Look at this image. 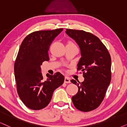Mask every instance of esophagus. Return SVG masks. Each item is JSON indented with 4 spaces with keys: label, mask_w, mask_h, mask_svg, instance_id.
Returning <instances> with one entry per match:
<instances>
[{
    "label": "esophagus",
    "mask_w": 127,
    "mask_h": 127,
    "mask_svg": "<svg viewBox=\"0 0 127 127\" xmlns=\"http://www.w3.org/2000/svg\"><path fill=\"white\" fill-rule=\"evenodd\" d=\"M71 81H70V78L67 77H65L64 78V83H70Z\"/></svg>",
    "instance_id": "esophagus-1"
}]
</instances>
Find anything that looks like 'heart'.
I'll list each match as a JSON object with an SVG mask.
<instances>
[{
    "label": "heart",
    "mask_w": 127,
    "mask_h": 127,
    "mask_svg": "<svg viewBox=\"0 0 127 127\" xmlns=\"http://www.w3.org/2000/svg\"><path fill=\"white\" fill-rule=\"evenodd\" d=\"M68 44H73V43H70V42H69V43H68Z\"/></svg>",
    "instance_id": "b5f03b06"
}]
</instances>
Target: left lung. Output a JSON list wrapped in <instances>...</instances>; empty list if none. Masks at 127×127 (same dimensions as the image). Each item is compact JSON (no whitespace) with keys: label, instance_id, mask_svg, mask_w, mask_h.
<instances>
[{"label":"left lung","instance_id":"left-lung-1","mask_svg":"<svg viewBox=\"0 0 127 127\" xmlns=\"http://www.w3.org/2000/svg\"><path fill=\"white\" fill-rule=\"evenodd\" d=\"M66 34L74 40L80 49L77 70L83 71L84 81L72 79L78 93L72 97L75 108L81 111L97 108L103 100L111 82V60L106 47L97 36L83 30L67 29Z\"/></svg>","mask_w":127,"mask_h":127}]
</instances>
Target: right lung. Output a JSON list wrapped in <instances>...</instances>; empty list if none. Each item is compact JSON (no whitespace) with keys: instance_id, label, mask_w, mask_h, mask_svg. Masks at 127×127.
<instances>
[{"instance_id":"add662e5","label":"right lung","mask_w":127,"mask_h":127,"mask_svg":"<svg viewBox=\"0 0 127 127\" xmlns=\"http://www.w3.org/2000/svg\"><path fill=\"white\" fill-rule=\"evenodd\" d=\"M63 30L33 32L20 45L14 63V76L19 97L31 110H39L47 106L54 91L64 81V77L60 72L48 74L49 78L45 80L40 67L43 62L49 60L50 45Z\"/></svg>"}]
</instances>
